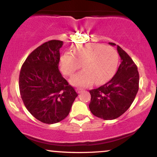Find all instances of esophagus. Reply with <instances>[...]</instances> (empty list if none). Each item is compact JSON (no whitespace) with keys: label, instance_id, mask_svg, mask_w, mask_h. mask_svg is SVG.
<instances>
[{"label":"esophagus","instance_id":"obj_1","mask_svg":"<svg viewBox=\"0 0 157 157\" xmlns=\"http://www.w3.org/2000/svg\"><path fill=\"white\" fill-rule=\"evenodd\" d=\"M83 89H81V88H77V90H76V91H77V93H81V92H83Z\"/></svg>","mask_w":157,"mask_h":157}]
</instances>
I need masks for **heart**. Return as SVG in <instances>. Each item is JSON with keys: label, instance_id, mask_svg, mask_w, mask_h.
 Here are the masks:
<instances>
[{"label": "heart", "instance_id": "heart-1", "mask_svg": "<svg viewBox=\"0 0 157 157\" xmlns=\"http://www.w3.org/2000/svg\"><path fill=\"white\" fill-rule=\"evenodd\" d=\"M118 56L116 51L102 44H79L73 49V54L65 52L60 58V67L63 74L71 76L83 66V71L73 76L70 83L75 86H88L92 83H105L116 71Z\"/></svg>", "mask_w": 157, "mask_h": 157}]
</instances>
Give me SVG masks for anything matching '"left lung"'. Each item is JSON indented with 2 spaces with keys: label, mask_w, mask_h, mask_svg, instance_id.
I'll return each mask as SVG.
<instances>
[{
  "label": "left lung",
  "mask_w": 157,
  "mask_h": 157,
  "mask_svg": "<svg viewBox=\"0 0 157 157\" xmlns=\"http://www.w3.org/2000/svg\"><path fill=\"white\" fill-rule=\"evenodd\" d=\"M115 46V43L109 42ZM117 51L121 64L116 74L105 84L90 90L89 108L95 116L104 120L118 118L129 109L139 89V73L129 55L120 46Z\"/></svg>",
  "instance_id": "8db88e82"
}]
</instances>
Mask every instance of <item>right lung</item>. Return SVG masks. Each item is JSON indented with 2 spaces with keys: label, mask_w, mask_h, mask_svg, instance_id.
Returning <instances> with one entry per match:
<instances>
[{
  "label": "right lung",
  "mask_w": 157,
  "mask_h": 157,
  "mask_svg": "<svg viewBox=\"0 0 157 157\" xmlns=\"http://www.w3.org/2000/svg\"><path fill=\"white\" fill-rule=\"evenodd\" d=\"M62 45L60 40L45 42L30 53L20 70L19 86L23 103L45 124L64 119L77 96L58 69Z\"/></svg>",
  "instance_id": "add662e5"
}]
</instances>
